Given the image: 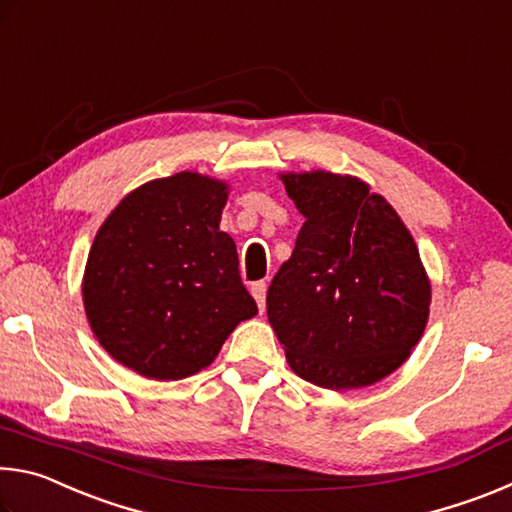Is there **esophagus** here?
I'll use <instances>...</instances> for the list:
<instances>
[{"label":"esophagus","mask_w":512,"mask_h":512,"mask_svg":"<svg viewBox=\"0 0 512 512\" xmlns=\"http://www.w3.org/2000/svg\"><path fill=\"white\" fill-rule=\"evenodd\" d=\"M266 287L268 284L264 280L253 282V287H250V291H253V298L257 300L259 311H264V307H266Z\"/></svg>","instance_id":"obj_1"}]
</instances>
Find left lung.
<instances>
[{
	"label": "left lung",
	"instance_id": "obj_1",
	"mask_svg": "<svg viewBox=\"0 0 512 512\" xmlns=\"http://www.w3.org/2000/svg\"><path fill=\"white\" fill-rule=\"evenodd\" d=\"M305 223L266 293L291 370L329 391L372 386L411 357L431 282L400 214L357 176L282 173Z\"/></svg>",
	"mask_w": 512,
	"mask_h": 512
}]
</instances>
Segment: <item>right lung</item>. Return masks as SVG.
Returning <instances> with one entry per match:
<instances>
[{
    "mask_svg": "<svg viewBox=\"0 0 512 512\" xmlns=\"http://www.w3.org/2000/svg\"><path fill=\"white\" fill-rule=\"evenodd\" d=\"M225 180L180 171L121 198L94 237L83 307L112 359L155 381L210 366L257 305L239 275L237 246L219 228Z\"/></svg>",
    "mask_w": 512,
    "mask_h": 512,
    "instance_id": "add662e5",
    "label": "right lung"
}]
</instances>
